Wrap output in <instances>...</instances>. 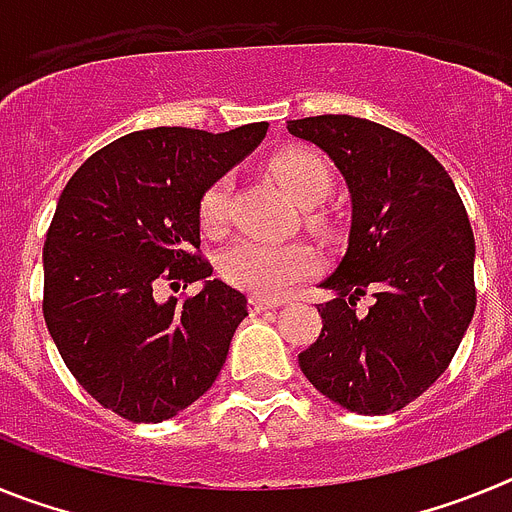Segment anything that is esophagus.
Returning <instances> with one entry per match:
<instances>
[{"label":"esophagus","instance_id":"esophagus-1","mask_svg":"<svg viewBox=\"0 0 512 512\" xmlns=\"http://www.w3.org/2000/svg\"><path fill=\"white\" fill-rule=\"evenodd\" d=\"M248 305H251L253 312H264V310H274V307H279V302L266 300V297H261V295H251L248 297Z\"/></svg>","mask_w":512,"mask_h":512}]
</instances>
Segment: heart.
Masks as SVG:
<instances>
[{
  "instance_id": "b5f03b06",
  "label": "heart",
  "mask_w": 512,
  "mask_h": 512,
  "mask_svg": "<svg viewBox=\"0 0 512 512\" xmlns=\"http://www.w3.org/2000/svg\"><path fill=\"white\" fill-rule=\"evenodd\" d=\"M279 187L302 207H315L333 189V171L320 153L310 148H287L269 164ZM230 179L220 176L207 184L197 202V220L205 233L215 235L228 223ZM318 271V253L307 243H269L259 238H241L220 256V274L233 287L251 295L279 297L302 279Z\"/></svg>"
}]
</instances>
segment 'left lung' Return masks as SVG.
I'll list each match as a JSON object with an SVG mask.
<instances>
[{
  "label": "left lung",
  "instance_id": "left-lung-1",
  "mask_svg": "<svg viewBox=\"0 0 512 512\" xmlns=\"http://www.w3.org/2000/svg\"><path fill=\"white\" fill-rule=\"evenodd\" d=\"M346 176L351 233L323 282V328L297 359L315 390L351 413L387 415L454 359L477 307L474 233L449 171L418 140L351 115L289 120ZM375 302L356 313L361 296Z\"/></svg>",
  "mask_w": 512,
  "mask_h": 512
}]
</instances>
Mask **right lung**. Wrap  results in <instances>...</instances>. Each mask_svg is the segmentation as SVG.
<instances>
[{
  "mask_svg": "<svg viewBox=\"0 0 512 512\" xmlns=\"http://www.w3.org/2000/svg\"><path fill=\"white\" fill-rule=\"evenodd\" d=\"M266 128L135 130L92 153L63 187L43 246V318L76 382L120 418H174L223 369L246 295L212 279L161 305L153 289L210 277L200 194Z\"/></svg>",
  "mask_w": 512,
  "mask_h": 512,
  "instance_id": "1",
  "label": "right lung"
}]
</instances>
